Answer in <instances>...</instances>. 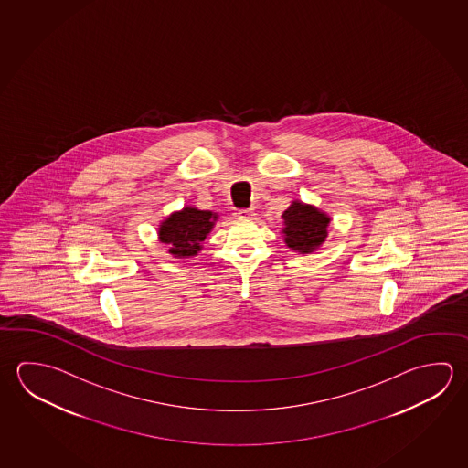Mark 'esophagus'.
I'll use <instances>...</instances> for the list:
<instances>
[{
    "instance_id": "1",
    "label": "esophagus",
    "mask_w": 468,
    "mask_h": 468,
    "mask_svg": "<svg viewBox=\"0 0 468 468\" xmlns=\"http://www.w3.org/2000/svg\"><path fill=\"white\" fill-rule=\"evenodd\" d=\"M254 217H256V212H254L253 208L238 210V218H241V220H253Z\"/></svg>"
}]
</instances>
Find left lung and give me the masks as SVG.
Returning a JSON list of instances; mask_svg holds the SVG:
<instances>
[{
  "label": "left lung",
  "mask_w": 468,
  "mask_h": 468,
  "mask_svg": "<svg viewBox=\"0 0 468 468\" xmlns=\"http://www.w3.org/2000/svg\"><path fill=\"white\" fill-rule=\"evenodd\" d=\"M284 220V241L287 248L297 253H312L327 238L330 217L314 206H307L299 200L292 202L282 214Z\"/></svg>",
  "instance_id": "obj_1"
}]
</instances>
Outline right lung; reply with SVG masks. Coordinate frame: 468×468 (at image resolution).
<instances>
[{"label":"right lung","instance_id":"add662e5","mask_svg":"<svg viewBox=\"0 0 468 468\" xmlns=\"http://www.w3.org/2000/svg\"><path fill=\"white\" fill-rule=\"evenodd\" d=\"M218 215L196 207H184L159 225V241L169 245L174 258H192L202 250L207 235L214 229Z\"/></svg>","mask_w":468,"mask_h":468}]
</instances>
